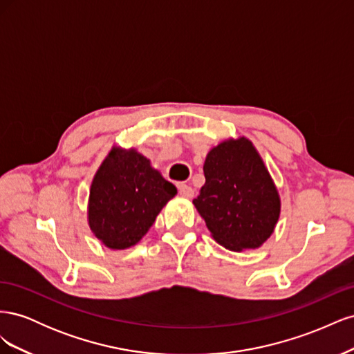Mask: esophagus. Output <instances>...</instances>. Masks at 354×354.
I'll return each instance as SVG.
<instances>
[{
    "label": "esophagus",
    "mask_w": 354,
    "mask_h": 354,
    "mask_svg": "<svg viewBox=\"0 0 354 354\" xmlns=\"http://www.w3.org/2000/svg\"><path fill=\"white\" fill-rule=\"evenodd\" d=\"M178 194H180V196L190 199V198H194V189H192L187 185H180L178 186Z\"/></svg>",
    "instance_id": "esophagus-1"
}]
</instances>
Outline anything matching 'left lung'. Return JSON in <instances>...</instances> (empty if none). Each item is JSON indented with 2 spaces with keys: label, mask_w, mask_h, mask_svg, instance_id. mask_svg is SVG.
Instances as JSON below:
<instances>
[{
  "label": "left lung",
  "mask_w": 354,
  "mask_h": 354,
  "mask_svg": "<svg viewBox=\"0 0 354 354\" xmlns=\"http://www.w3.org/2000/svg\"><path fill=\"white\" fill-rule=\"evenodd\" d=\"M203 176L205 185L194 205L216 242L241 252L259 248L272 236L281 196L251 140L227 138L212 147Z\"/></svg>",
  "instance_id": "8db88e82"
}]
</instances>
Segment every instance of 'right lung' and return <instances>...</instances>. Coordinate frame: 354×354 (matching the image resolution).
Listing matches in <instances>:
<instances>
[{"instance_id": "add662e5", "label": "right lung", "mask_w": 354, "mask_h": 354, "mask_svg": "<svg viewBox=\"0 0 354 354\" xmlns=\"http://www.w3.org/2000/svg\"><path fill=\"white\" fill-rule=\"evenodd\" d=\"M176 195V186L146 156L133 147L113 146L93 178L88 226L104 246L127 250L140 242Z\"/></svg>"}]
</instances>
